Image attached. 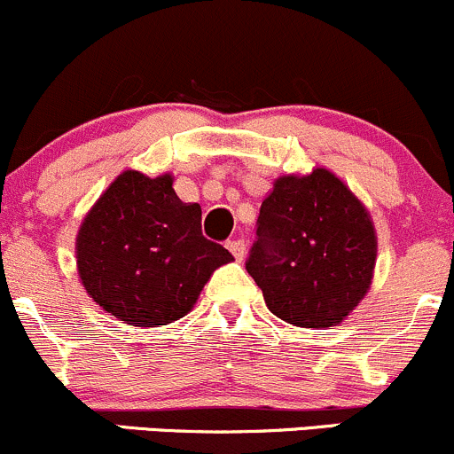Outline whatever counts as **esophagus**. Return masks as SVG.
<instances>
[{"instance_id":"obj_1","label":"esophagus","mask_w":454,"mask_h":454,"mask_svg":"<svg viewBox=\"0 0 454 454\" xmlns=\"http://www.w3.org/2000/svg\"><path fill=\"white\" fill-rule=\"evenodd\" d=\"M226 248L231 250V254L235 256L237 261L244 259V254H246V244H244V241H241V239H232V241H228Z\"/></svg>"}]
</instances>
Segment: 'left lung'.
I'll use <instances>...</instances> for the list:
<instances>
[{
	"instance_id": "8db88e82",
	"label": "left lung",
	"mask_w": 454,
	"mask_h": 454,
	"mask_svg": "<svg viewBox=\"0 0 454 454\" xmlns=\"http://www.w3.org/2000/svg\"><path fill=\"white\" fill-rule=\"evenodd\" d=\"M375 250L364 206L333 173L314 168L274 182L246 270L274 316L296 327H333L367 294Z\"/></svg>"
}]
</instances>
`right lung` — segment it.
<instances>
[{
  "label": "right lung",
  "mask_w": 454,
  "mask_h": 454,
  "mask_svg": "<svg viewBox=\"0 0 454 454\" xmlns=\"http://www.w3.org/2000/svg\"><path fill=\"white\" fill-rule=\"evenodd\" d=\"M223 246L201 235L200 204H184L173 177L125 171L94 204L76 239L87 294L118 320L155 327L191 312Z\"/></svg>",
  "instance_id": "obj_1"
}]
</instances>
